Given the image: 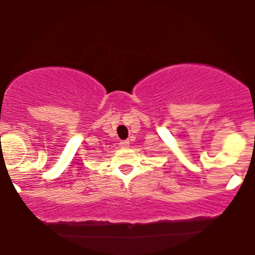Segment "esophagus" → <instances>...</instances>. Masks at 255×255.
Returning a JSON list of instances; mask_svg holds the SVG:
<instances>
[{
    "mask_svg": "<svg viewBox=\"0 0 255 255\" xmlns=\"http://www.w3.org/2000/svg\"><path fill=\"white\" fill-rule=\"evenodd\" d=\"M120 145L121 148H128L129 147V140H121Z\"/></svg>",
    "mask_w": 255,
    "mask_h": 255,
    "instance_id": "1",
    "label": "esophagus"
}]
</instances>
